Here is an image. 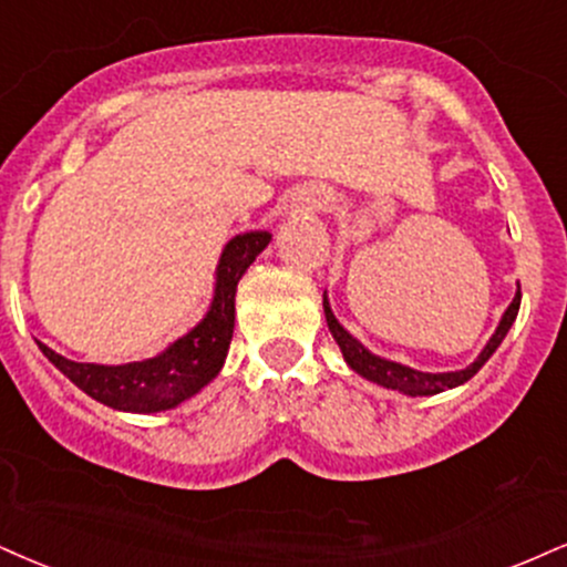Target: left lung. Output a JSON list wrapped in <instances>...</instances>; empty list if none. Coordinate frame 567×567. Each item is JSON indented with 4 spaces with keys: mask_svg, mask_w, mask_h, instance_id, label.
I'll return each instance as SVG.
<instances>
[{
    "mask_svg": "<svg viewBox=\"0 0 567 567\" xmlns=\"http://www.w3.org/2000/svg\"><path fill=\"white\" fill-rule=\"evenodd\" d=\"M517 309H520V288H517L513 303H509L507 311H504L502 322H499V327H496L494 336H491L486 349L481 351V357L475 359L473 364L467 367V370H460V372H420V370H412V367H404V364H395V361L380 359V357H374V353L367 351L357 338H351L349 332L340 327V322L336 319V313H332L330 303H327V296H324L327 327H330L332 338H336V343L340 346V351H343V359L349 361L351 370L359 372L361 378L372 380V383H378L383 388H393V391H401V393H409V395H433V393L446 391V388L467 383V380L473 378V374L478 372L481 367L491 359V353L499 349L504 336H507L509 327H513V322H515Z\"/></svg>",
    "mask_w": 567,
    "mask_h": 567,
    "instance_id": "left-lung-1",
    "label": "left lung"
}]
</instances>
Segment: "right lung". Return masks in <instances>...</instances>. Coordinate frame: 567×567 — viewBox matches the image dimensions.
<instances>
[{
	"mask_svg": "<svg viewBox=\"0 0 567 567\" xmlns=\"http://www.w3.org/2000/svg\"><path fill=\"white\" fill-rule=\"evenodd\" d=\"M269 240V231H245L227 243L216 269V292L206 319L193 332L168 346L161 357L105 367L71 361L37 340L39 349L71 383L111 409L150 414L182 404L221 370L235 330L237 282Z\"/></svg>",
	"mask_w": 567,
	"mask_h": 567,
	"instance_id": "1",
	"label": "right lung"
}]
</instances>
